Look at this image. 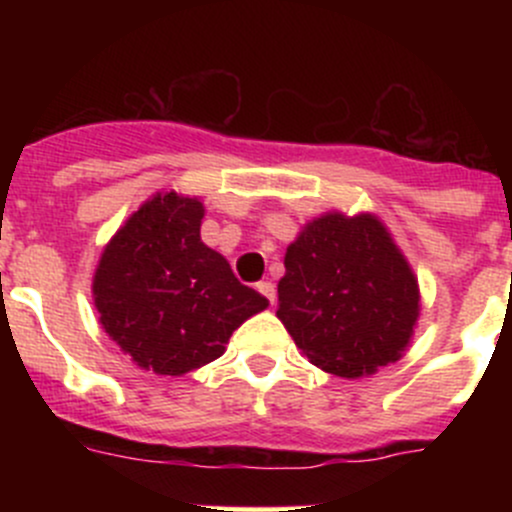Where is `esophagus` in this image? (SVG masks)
Returning <instances> with one entry per match:
<instances>
[{
	"label": "esophagus",
	"mask_w": 512,
	"mask_h": 512,
	"mask_svg": "<svg viewBox=\"0 0 512 512\" xmlns=\"http://www.w3.org/2000/svg\"><path fill=\"white\" fill-rule=\"evenodd\" d=\"M257 292H260L262 297H267V299H270V304H275V299H277V289H275V285H272L270 280H265V282H257Z\"/></svg>",
	"instance_id": "obj_1"
}]
</instances>
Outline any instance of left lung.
<instances>
[{"instance_id":"8db88e82","label":"left lung","mask_w":512,"mask_h":512,"mask_svg":"<svg viewBox=\"0 0 512 512\" xmlns=\"http://www.w3.org/2000/svg\"><path fill=\"white\" fill-rule=\"evenodd\" d=\"M277 297L294 344L342 379L399 361L421 314L414 270L374 213L309 220L287 247Z\"/></svg>"}]
</instances>
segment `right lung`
Here are the masks:
<instances>
[{"mask_svg": "<svg viewBox=\"0 0 512 512\" xmlns=\"http://www.w3.org/2000/svg\"><path fill=\"white\" fill-rule=\"evenodd\" d=\"M198 198L156 193L118 227L94 272L98 322L123 354L160 376H183L223 356L232 332L267 299L200 240Z\"/></svg>", "mask_w": 512, "mask_h": 512, "instance_id": "add662e5", "label": "right lung"}]
</instances>
